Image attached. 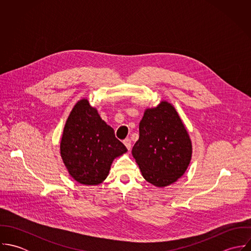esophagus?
Returning a JSON list of instances; mask_svg holds the SVG:
<instances>
[{"instance_id":"esophagus-1","label":"esophagus","mask_w":251,"mask_h":251,"mask_svg":"<svg viewBox=\"0 0 251 251\" xmlns=\"http://www.w3.org/2000/svg\"><path fill=\"white\" fill-rule=\"evenodd\" d=\"M124 144H125V146L126 147V149L129 151L130 148H131V141H130V139H128V138L125 139V140H124Z\"/></svg>"}]
</instances>
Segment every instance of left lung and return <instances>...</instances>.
<instances>
[{
	"label": "left lung",
	"mask_w": 251,
	"mask_h": 251,
	"mask_svg": "<svg viewBox=\"0 0 251 251\" xmlns=\"http://www.w3.org/2000/svg\"><path fill=\"white\" fill-rule=\"evenodd\" d=\"M132 155L144 179L154 186L170 185L184 174L191 160L192 144L170 102L162 100L156 107L145 110Z\"/></svg>",
	"instance_id": "obj_1"
}]
</instances>
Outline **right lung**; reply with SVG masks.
I'll return each instance as SVG.
<instances>
[{
	"mask_svg": "<svg viewBox=\"0 0 251 251\" xmlns=\"http://www.w3.org/2000/svg\"><path fill=\"white\" fill-rule=\"evenodd\" d=\"M60 151L71 177L85 185L101 183L107 178L113 160L127 151L87 99L80 100L72 108Z\"/></svg>",
	"mask_w": 251,
	"mask_h": 251,
	"instance_id": "right-lung-1",
	"label": "right lung"
}]
</instances>
